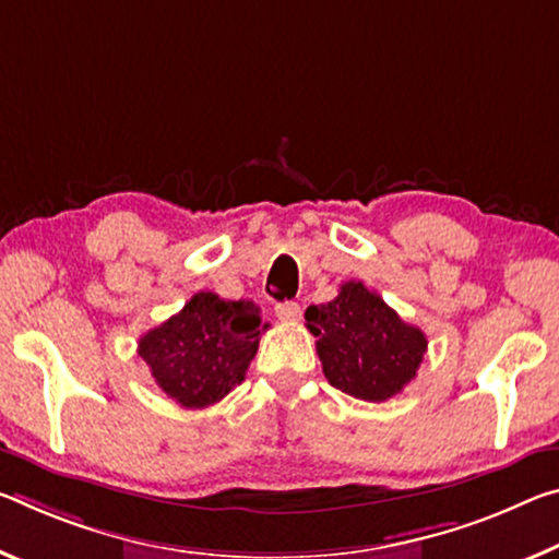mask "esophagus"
<instances>
[{
    "mask_svg": "<svg viewBox=\"0 0 559 559\" xmlns=\"http://www.w3.org/2000/svg\"><path fill=\"white\" fill-rule=\"evenodd\" d=\"M276 316L283 323H296V321H300V306L296 304V300H286V304L276 306Z\"/></svg>",
    "mask_w": 559,
    "mask_h": 559,
    "instance_id": "obj_1",
    "label": "esophagus"
}]
</instances>
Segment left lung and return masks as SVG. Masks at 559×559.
<instances>
[{"mask_svg":"<svg viewBox=\"0 0 559 559\" xmlns=\"http://www.w3.org/2000/svg\"><path fill=\"white\" fill-rule=\"evenodd\" d=\"M306 325L318 338L328 383L368 403L401 393L428 350L420 328L405 323L360 281L343 283L328 304L308 306Z\"/></svg>","mask_w":559,"mask_h":559,"instance_id":"obj_1","label":"left lung"}]
</instances>
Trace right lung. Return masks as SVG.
<instances>
[{"instance_id":"right-lung-1","label":"right lung","mask_w":559,"mask_h":559,"mask_svg":"<svg viewBox=\"0 0 559 559\" xmlns=\"http://www.w3.org/2000/svg\"><path fill=\"white\" fill-rule=\"evenodd\" d=\"M261 308L201 290L179 313L141 335L139 356L181 407H209L243 383L259 350Z\"/></svg>"}]
</instances>
